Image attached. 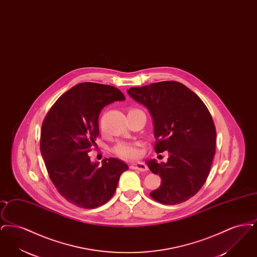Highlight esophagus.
<instances>
[{"instance_id": "esophagus-1", "label": "esophagus", "mask_w": 257, "mask_h": 257, "mask_svg": "<svg viewBox=\"0 0 257 257\" xmlns=\"http://www.w3.org/2000/svg\"><path fill=\"white\" fill-rule=\"evenodd\" d=\"M130 168L132 170H137V171H148V167L145 163H142V162H138V163H133L131 164Z\"/></svg>"}]
</instances>
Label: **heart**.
I'll return each instance as SVG.
<instances>
[{"label":"heart","instance_id":"1","mask_svg":"<svg viewBox=\"0 0 257 257\" xmlns=\"http://www.w3.org/2000/svg\"><path fill=\"white\" fill-rule=\"evenodd\" d=\"M112 153L125 160L136 159L139 156V150L134 143H118L112 148Z\"/></svg>","mask_w":257,"mask_h":257}]
</instances>
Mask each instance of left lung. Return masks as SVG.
<instances>
[{
  "label": "left lung",
  "instance_id": "8db88e82",
  "mask_svg": "<svg viewBox=\"0 0 257 257\" xmlns=\"http://www.w3.org/2000/svg\"><path fill=\"white\" fill-rule=\"evenodd\" d=\"M127 92L147 107L153 118L155 152H169L167 163L147 162L162 179L150 196L167 205L188 200L205 183L216 153V127L207 107L175 81L130 87Z\"/></svg>",
  "mask_w": 257,
  "mask_h": 257
}]
</instances>
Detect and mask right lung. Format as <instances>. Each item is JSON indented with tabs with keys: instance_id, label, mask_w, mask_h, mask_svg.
I'll use <instances>...</instances> for the list:
<instances>
[{
	"instance_id": "right-lung-1",
	"label": "right lung",
	"mask_w": 257,
	"mask_h": 257,
	"mask_svg": "<svg viewBox=\"0 0 257 257\" xmlns=\"http://www.w3.org/2000/svg\"><path fill=\"white\" fill-rule=\"evenodd\" d=\"M114 86L81 83L63 93L46 114L40 136V151L50 179L68 202L92 209L113 196L128 166L105 158L91 163L87 153L99 136L98 116L114 101H124Z\"/></svg>"
}]
</instances>
